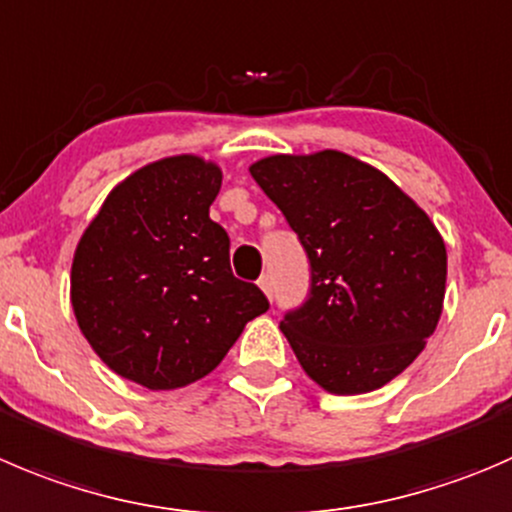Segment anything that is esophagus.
<instances>
[{"instance_id": "34e87169", "label": "esophagus", "mask_w": 512, "mask_h": 512, "mask_svg": "<svg viewBox=\"0 0 512 512\" xmlns=\"http://www.w3.org/2000/svg\"><path fill=\"white\" fill-rule=\"evenodd\" d=\"M257 285H260V290L265 292V295L272 300V277L270 275H262L260 280H257Z\"/></svg>"}]
</instances>
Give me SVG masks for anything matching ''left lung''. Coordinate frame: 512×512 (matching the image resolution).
Here are the masks:
<instances>
[{
  "label": "left lung",
  "mask_w": 512,
  "mask_h": 512,
  "mask_svg": "<svg viewBox=\"0 0 512 512\" xmlns=\"http://www.w3.org/2000/svg\"><path fill=\"white\" fill-rule=\"evenodd\" d=\"M250 175L310 260V295L280 322L302 370L332 395L388 385L443 315L438 227L388 175L345 152L272 155Z\"/></svg>",
  "instance_id": "8db88e82"
}]
</instances>
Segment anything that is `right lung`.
I'll use <instances>...</instances> for the list:
<instances>
[{"label":"right lung","instance_id":"add662e5","mask_svg":"<svg viewBox=\"0 0 512 512\" xmlns=\"http://www.w3.org/2000/svg\"><path fill=\"white\" fill-rule=\"evenodd\" d=\"M222 170L197 155L150 162L119 182L79 237L74 317L99 360L147 390L210 375L267 297L230 270L210 220Z\"/></svg>","mask_w":512,"mask_h":512}]
</instances>
